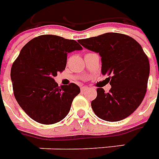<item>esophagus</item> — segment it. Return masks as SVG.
Wrapping results in <instances>:
<instances>
[{"label":"esophagus","instance_id":"1","mask_svg":"<svg viewBox=\"0 0 159 159\" xmlns=\"http://www.w3.org/2000/svg\"><path fill=\"white\" fill-rule=\"evenodd\" d=\"M88 89H89V88H87V87H81V91L82 92H85Z\"/></svg>","mask_w":159,"mask_h":159}]
</instances>
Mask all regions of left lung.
<instances>
[{
	"instance_id": "left-lung-1",
	"label": "left lung",
	"mask_w": 159,
	"mask_h": 159,
	"mask_svg": "<svg viewBox=\"0 0 159 159\" xmlns=\"http://www.w3.org/2000/svg\"><path fill=\"white\" fill-rule=\"evenodd\" d=\"M79 43L99 54L102 74L110 76L108 77L111 85L109 93L98 88L97 98L92 101L95 115L111 122L130 116L144 98L150 71L148 58L140 43L118 33L80 39Z\"/></svg>"
}]
</instances>
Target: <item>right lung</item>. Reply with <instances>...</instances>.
Segmentation results:
<instances>
[{
  "instance_id": "obj_1",
  "label": "right lung",
  "mask_w": 159,
  "mask_h": 159,
  "mask_svg": "<svg viewBox=\"0 0 159 159\" xmlns=\"http://www.w3.org/2000/svg\"><path fill=\"white\" fill-rule=\"evenodd\" d=\"M81 50L76 40L50 34L33 39L21 50L11 79L16 100L34 120L51 125L67 116L80 88L75 83L59 87L54 76L65 70L68 53Z\"/></svg>"
}]
</instances>
